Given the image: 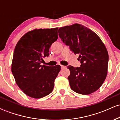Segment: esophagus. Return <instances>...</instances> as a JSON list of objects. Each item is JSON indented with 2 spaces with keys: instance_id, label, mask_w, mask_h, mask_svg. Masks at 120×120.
<instances>
[{
  "instance_id": "obj_1",
  "label": "esophagus",
  "mask_w": 120,
  "mask_h": 120,
  "mask_svg": "<svg viewBox=\"0 0 120 120\" xmlns=\"http://www.w3.org/2000/svg\"><path fill=\"white\" fill-rule=\"evenodd\" d=\"M61 68H62V69H63V68H66V66H64V65H61Z\"/></svg>"
}]
</instances>
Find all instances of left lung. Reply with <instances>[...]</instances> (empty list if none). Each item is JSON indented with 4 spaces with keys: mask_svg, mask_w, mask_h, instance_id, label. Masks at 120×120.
<instances>
[{
    "mask_svg": "<svg viewBox=\"0 0 120 120\" xmlns=\"http://www.w3.org/2000/svg\"><path fill=\"white\" fill-rule=\"evenodd\" d=\"M59 36L74 54L79 55L81 66L69 65L68 77L71 89L89 95L100 87L107 74L108 53L105 45L96 33L78 24L59 29Z\"/></svg>",
    "mask_w": 120,
    "mask_h": 120,
    "instance_id": "8db88e82",
    "label": "left lung"
}]
</instances>
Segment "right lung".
Instances as JSON below:
<instances>
[{"mask_svg": "<svg viewBox=\"0 0 120 120\" xmlns=\"http://www.w3.org/2000/svg\"><path fill=\"white\" fill-rule=\"evenodd\" d=\"M58 28L39 29L23 35L15 47L12 73L19 88L27 96L39 99L49 94L61 69L41 65L43 58L49 56V49L58 38Z\"/></svg>", "mask_w": 120, "mask_h": 120, "instance_id": "right-lung-1", "label": "right lung"}]
</instances>
